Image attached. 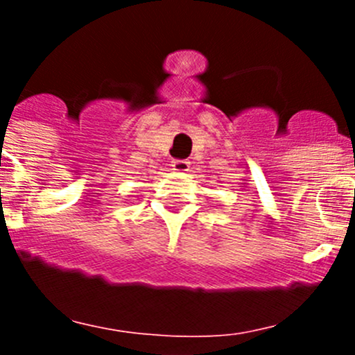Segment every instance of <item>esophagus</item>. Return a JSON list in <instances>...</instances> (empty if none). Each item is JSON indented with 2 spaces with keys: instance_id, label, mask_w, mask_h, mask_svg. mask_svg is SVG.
I'll list each match as a JSON object with an SVG mask.
<instances>
[{
  "instance_id": "obj_1",
  "label": "esophagus",
  "mask_w": 355,
  "mask_h": 355,
  "mask_svg": "<svg viewBox=\"0 0 355 355\" xmlns=\"http://www.w3.org/2000/svg\"><path fill=\"white\" fill-rule=\"evenodd\" d=\"M171 168H173L175 171H178V173H185V171H189V168H191V163H189L187 159H173L171 161Z\"/></svg>"
}]
</instances>
